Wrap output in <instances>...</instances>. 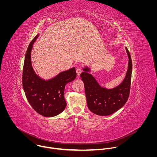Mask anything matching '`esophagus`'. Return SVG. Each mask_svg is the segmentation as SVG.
Returning <instances> with one entry per match:
<instances>
[{
	"label": "esophagus",
	"instance_id": "obj_1",
	"mask_svg": "<svg viewBox=\"0 0 157 157\" xmlns=\"http://www.w3.org/2000/svg\"><path fill=\"white\" fill-rule=\"evenodd\" d=\"M76 72H77V75H80V74L82 72V69L80 67H77L76 69Z\"/></svg>",
	"mask_w": 157,
	"mask_h": 157
}]
</instances>
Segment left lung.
<instances>
[{"label":"left lung","mask_w":157,"mask_h":157,"mask_svg":"<svg viewBox=\"0 0 157 157\" xmlns=\"http://www.w3.org/2000/svg\"><path fill=\"white\" fill-rule=\"evenodd\" d=\"M126 50L129 57L128 71L124 79L118 86L108 90L101 87L90 74L88 67L83 68L80 77L85 85L88 107L95 114L106 116L121 109L128 101L130 94L132 63L128 48Z\"/></svg>","instance_id":"8db88e82"}]
</instances>
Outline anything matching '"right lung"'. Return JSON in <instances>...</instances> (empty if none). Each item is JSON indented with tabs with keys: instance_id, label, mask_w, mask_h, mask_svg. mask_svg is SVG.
Wrapping results in <instances>:
<instances>
[{
	"instance_id": "1",
	"label": "right lung",
	"mask_w": 157,
	"mask_h": 157,
	"mask_svg": "<svg viewBox=\"0 0 157 157\" xmlns=\"http://www.w3.org/2000/svg\"><path fill=\"white\" fill-rule=\"evenodd\" d=\"M37 34L31 42L26 52L22 75L23 88L32 108L46 117L56 116L63 112L67 106L64 91L67 83L77 76L75 67L60 72L55 77L45 80L34 72L31 65V53Z\"/></svg>"
}]
</instances>
